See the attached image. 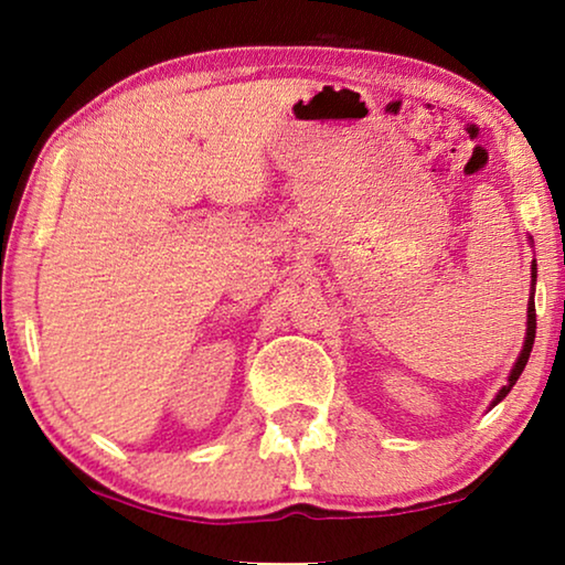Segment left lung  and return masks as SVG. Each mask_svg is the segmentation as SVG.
<instances>
[{
	"label": "left lung",
	"mask_w": 565,
	"mask_h": 565,
	"mask_svg": "<svg viewBox=\"0 0 565 565\" xmlns=\"http://www.w3.org/2000/svg\"><path fill=\"white\" fill-rule=\"evenodd\" d=\"M530 273H532V296H530V300H527V331H524V344H522V352H520V358H516V362H514L512 373H509V377H507V385H501V391L497 393V398L491 401V406H489V408L497 406L499 401H504V398H507V393L514 388V383L520 381V375H522L524 365H527L530 352H532V344H535V282H537V265H535V259H532Z\"/></svg>",
	"instance_id": "8db88e82"
}]
</instances>
